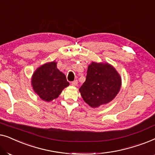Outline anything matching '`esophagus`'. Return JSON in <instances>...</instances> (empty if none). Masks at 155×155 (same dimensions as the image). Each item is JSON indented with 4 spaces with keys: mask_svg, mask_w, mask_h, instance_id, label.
I'll return each mask as SVG.
<instances>
[{
    "mask_svg": "<svg viewBox=\"0 0 155 155\" xmlns=\"http://www.w3.org/2000/svg\"><path fill=\"white\" fill-rule=\"evenodd\" d=\"M71 84L73 86H76L78 84V80H74V81L71 82Z\"/></svg>",
    "mask_w": 155,
    "mask_h": 155,
    "instance_id": "esophagus-1",
    "label": "esophagus"
}]
</instances>
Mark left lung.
Returning <instances> with one entry per match:
<instances>
[{"label":"left lung","mask_w":155,"mask_h":155,"mask_svg":"<svg viewBox=\"0 0 155 155\" xmlns=\"http://www.w3.org/2000/svg\"><path fill=\"white\" fill-rule=\"evenodd\" d=\"M121 78L109 63L92 62L88 66L86 80L80 92L83 100L96 108L111 101L119 92Z\"/></svg>","instance_id":"left-lung-1"}]
</instances>
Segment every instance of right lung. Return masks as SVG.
Instances as JSON below:
<instances>
[{"label":"right lung","instance_id":"add662e5","mask_svg":"<svg viewBox=\"0 0 155 155\" xmlns=\"http://www.w3.org/2000/svg\"><path fill=\"white\" fill-rule=\"evenodd\" d=\"M31 84L40 98L50 101L57 98L69 82L64 74L57 68L56 63L51 62L37 68L33 74Z\"/></svg>","mask_w":155,"mask_h":155}]
</instances>
